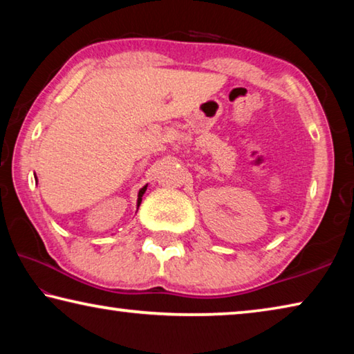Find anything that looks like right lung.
Segmentation results:
<instances>
[{
	"mask_svg": "<svg viewBox=\"0 0 354 354\" xmlns=\"http://www.w3.org/2000/svg\"><path fill=\"white\" fill-rule=\"evenodd\" d=\"M147 187H148V185H143V187L139 190V198H137V207L140 206V203H142V196H143V194H145Z\"/></svg>",
	"mask_w": 354,
	"mask_h": 354,
	"instance_id": "obj_1",
	"label": "right lung"
}]
</instances>
